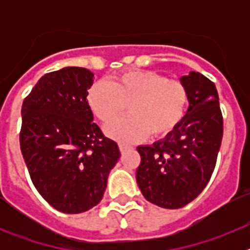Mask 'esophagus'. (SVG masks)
I'll return each instance as SVG.
<instances>
[{
  "instance_id": "1",
  "label": "esophagus",
  "mask_w": 250,
  "mask_h": 250,
  "mask_svg": "<svg viewBox=\"0 0 250 250\" xmlns=\"http://www.w3.org/2000/svg\"><path fill=\"white\" fill-rule=\"evenodd\" d=\"M119 149H120L121 152H125L126 150L131 149V146H129V145H126V144H120L119 145Z\"/></svg>"
}]
</instances>
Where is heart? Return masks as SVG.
<instances>
[{"label":"heart","instance_id":"1","mask_svg":"<svg viewBox=\"0 0 250 250\" xmlns=\"http://www.w3.org/2000/svg\"><path fill=\"white\" fill-rule=\"evenodd\" d=\"M87 104L105 125L118 120L127 106L129 116L106 127V132L121 143H136L149 134L152 138L171 134L184 120L189 91L180 80L149 70H130L111 83H95Z\"/></svg>","mask_w":250,"mask_h":250}]
</instances>
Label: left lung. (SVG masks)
<instances>
[{
  "instance_id": "obj_1",
  "label": "left lung",
  "mask_w": 250,
  "mask_h": 250,
  "mask_svg": "<svg viewBox=\"0 0 250 250\" xmlns=\"http://www.w3.org/2000/svg\"><path fill=\"white\" fill-rule=\"evenodd\" d=\"M189 91L184 120L165 139L138 146L136 182L147 202L179 209L194 200L211 178L223 138L219 96L208 77L190 71L180 79Z\"/></svg>"
}]
</instances>
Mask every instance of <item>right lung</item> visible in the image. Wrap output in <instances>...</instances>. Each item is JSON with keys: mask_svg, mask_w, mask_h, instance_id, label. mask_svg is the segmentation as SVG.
Segmentation results:
<instances>
[{"mask_svg": "<svg viewBox=\"0 0 250 250\" xmlns=\"http://www.w3.org/2000/svg\"><path fill=\"white\" fill-rule=\"evenodd\" d=\"M94 74L63 67L39 80L22 104L20 146L43 199L66 214H79L103 199L118 144L94 123L86 96Z\"/></svg>", "mask_w": 250, "mask_h": 250, "instance_id": "add662e5", "label": "right lung"}]
</instances>
